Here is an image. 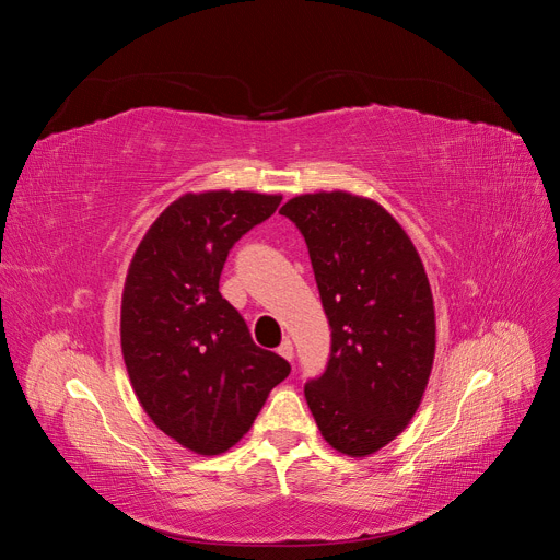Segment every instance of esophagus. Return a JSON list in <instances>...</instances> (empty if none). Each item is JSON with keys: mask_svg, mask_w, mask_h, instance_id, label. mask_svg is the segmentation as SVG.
<instances>
[{"mask_svg": "<svg viewBox=\"0 0 560 560\" xmlns=\"http://www.w3.org/2000/svg\"><path fill=\"white\" fill-rule=\"evenodd\" d=\"M278 352L282 354V358H284L287 362H292V360H294V346H292L290 338H284V341L280 343V348H278Z\"/></svg>", "mask_w": 560, "mask_h": 560, "instance_id": "obj_1", "label": "esophagus"}]
</instances>
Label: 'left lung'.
<instances>
[{"label": "left lung", "mask_w": 560, "mask_h": 560, "mask_svg": "<svg viewBox=\"0 0 560 560\" xmlns=\"http://www.w3.org/2000/svg\"><path fill=\"white\" fill-rule=\"evenodd\" d=\"M280 214L306 238L331 327L325 374L303 389L308 409L331 448L371 455L406 430L430 381L436 325L425 266L371 198L303 194Z\"/></svg>", "instance_id": "1"}]
</instances>
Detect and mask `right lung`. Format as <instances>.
<instances>
[{"instance_id":"1","label":"right lung","mask_w":560,"mask_h":560,"mask_svg":"<svg viewBox=\"0 0 560 560\" xmlns=\"http://www.w3.org/2000/svg\"><path fill=\"white\" fill-rule=\"evenodd\" d=\"M254 191L184 194L132 254L121 299V350L142 409L198 455L249 432L268 393L290 376L280 354L252 341L219 292L229 249L280 206Z\"/></svg>"}]
</instances>
